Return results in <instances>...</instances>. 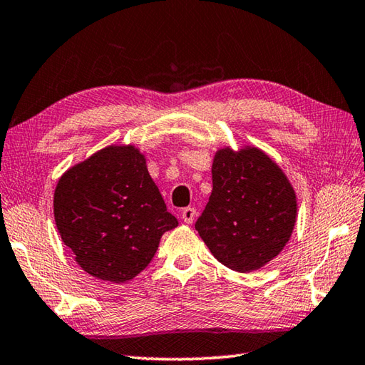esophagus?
Wrapping results in <instances>:
<instances>
[{
  "mask_svg": "<svg viewBox=\"0 0 365 365\" xmlns=\"http://www.w3.org/2000/svg\"><path fill=\"white\" fill-rule=\"evenodd\" d=\"M181 216H182V219H184V222H185V224H192V222H194L195 216H197V210H195V208H192V206H187V208H184V210H182Z\"/></svg>",
  "mask_w": 365,
  "mask_h": 365,
  "instance_id": "1",
  "label": "esophagus"
}]
</instances>
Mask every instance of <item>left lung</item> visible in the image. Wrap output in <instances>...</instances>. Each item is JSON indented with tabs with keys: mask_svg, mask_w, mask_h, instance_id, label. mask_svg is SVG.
<instances>
[{
	"mask_svg": "<svg viewBox=\"0 0 365 365\" xmlns=\"http://www.w3.org/2000/svg\"><path fill=\"white\" fill-rule=\"evenodd\" d=\"M212 192L195 229L219 262L257 270L289 240L297 203L283 171L262 150H219L211 168Z\"/></svg>",
	"mask_w": 365,
	"mask_h": 365,
	"instance_id": "1",
	"label": "left lung"
}]
</instances>
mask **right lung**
Returning a JSON list of instances; mask_svg holds the SVG:
<instances>
[{
    "instance_id": "add662e5",
    "label": "right lung",
    "mask_w": 365,
    "mask_h": 365,
    "mask_svg": "<svg viewBox=\"0 0 365 365\" xmlns=\"http://www.w3.org/2000/svg\"><path fill=\"white\" fill-rule=\"evenodd\" d=\"M53 216L82 270L111 283L143 272L163 233L178 225L133 146H109L68 170L55 189Z\"/></svg>"
}]
</instances>
